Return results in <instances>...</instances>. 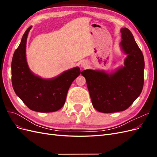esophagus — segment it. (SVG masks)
Segmentation results:
<instances>
[{"mask_svg": "<svg viewBox=\"0 0 157 157\" xmlns=\"http://www.w3.org/2000/svg\"><path fill=\"white\" fill-rule=\"evenodd\" d=\"M88 65V63L86 61H82L81 63H80V66H81L82 68L87 67Z\"/></svg>", "mask_w": 157, "mask_h": 157, "instance_id": "esophagus-1", "label": "esophagus"}]
</instances>
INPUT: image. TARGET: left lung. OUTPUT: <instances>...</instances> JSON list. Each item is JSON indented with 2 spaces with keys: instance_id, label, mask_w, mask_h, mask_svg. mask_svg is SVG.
<instances>
[{
  "instance_id": "obj_1",
  "label": "left lung",
  "mask_w": 157,
  "mask_h": 157,
  "mask_svg": "<svg viewBox=\"0 0 157 157\" xmlns=\"http://www.w3.org/2000/svg\"><path fill=\"white\" fill-rule=\"evenodd\" d=\"M121 50L127 57L124 66L111 73L105 71L86 69L81 72L93 107L104 113L124 111L140 96L144 87V55L131 31L122 28Z\"/></svg>"
}]
</instances>
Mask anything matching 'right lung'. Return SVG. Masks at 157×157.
<instances>
[{
    "label": "right lung",
    "instance_id": "add662e5",
    "mask_svg": "<svg viewBox=\"0 0 157 157\" xmlns=\"http://www.w3.org/2000/svg\"><path fill=\"white\" fill-rule=\"evenodd\" d=\"M29 27L23 34L12 61V83L14 92L31 110L40 113L58 111L63 106L67 92L80 70L76 67L52 78H42L30 70L26 59Z\"/></svg>",
    "mask_w": 157,
    "mask_h": 157
}]
</instances>
